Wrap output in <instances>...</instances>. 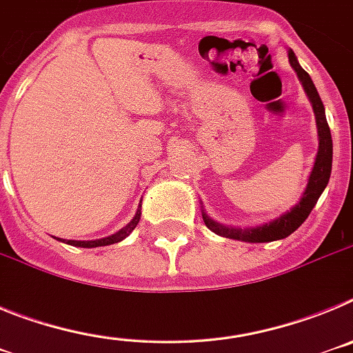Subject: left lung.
I'll list each match as a JSON object with an SVG mask.
<instances>
[{
    "label": "left lung",
    "instance_id": "left-lung-1",
    "mask_svg": "<svg viewBox=\"0 0 353 353\" xmlns=\"http://www.w3.org/2000/svg\"><path fill=\"white\" fill-rule=\"evenodd\" d=\"M288 61L293 70L297 72V77L301 81L302 88H304L305 95H307L311 105H313L318 130V152L316 157H314V164L310 173V179H307V183H305L304 192L301 194V199L290 210L283 212L279 217L269 221V223L258 224V226L252 228H236L217 223L201 207V215H203L205 224H207L208 230L214 232L215 235L240 240V242H249V244H261V242H274V240L286 239V236L292 235L307 219V215L311 214V210L316 205L318 198L322 196L327 183H329L330 170H332V136H330L329 123H327L325 118V108H323L322 99L318 95L313 79L301 67L297 56H295V52L292 49H288Z\"/></svg>",
    "mask_w": 353,
    "mask_h": 353
}]
</instances>
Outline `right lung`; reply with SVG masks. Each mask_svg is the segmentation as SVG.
<instances>
[{
	"instance_id": "obj_1",
	"label": "right lung",
	"mask_w": 353,
	"mask_h": 353,
	"mask_svg": "<svg viewBox=\"0 0 353 353\" xmlns=\"http://www.w3.org/2000/svg\"><path fill=\"white\" fill-rule=\"evenodd\" d=\"M141 203H143V201H139L138 210H136L134 217L130 219V223H127L125 226L121 228V230H118L117 233H113V235L104 236V239H95V240H65V239H58V240H61V242H65V244H68V245H76V248H88V249L101 248V245L118 244V242H121L123 239H127V236L132 233L134 228L138 226L139 219H141Z\"/></svg>"
}]
</instances>
